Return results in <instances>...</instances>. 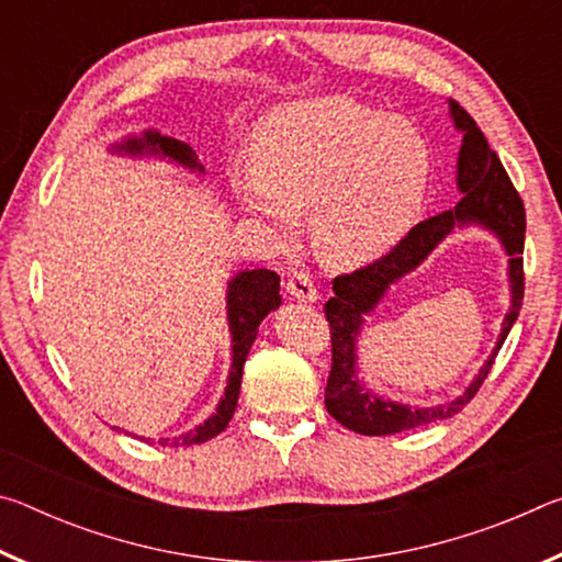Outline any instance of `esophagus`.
I'll return each mask as SVG.
<instances>
[{"label": "esophagus", "instance_id": "34e87169", "mask_svg": "<svg viewBox=\"0 0 562 562\" xmlns=\"http://www.w3.org/2000/svg\"><path fill=\"white\" fill-rule=\"evenodd\" d=\"M284 290H288V294L292 300L297 302H317L319 300V292L315 288V282H312L310 274L304 272H294L292 278L288 280V284H284Z\"/></svg>", "mask_w": 562, "mask_h": 562}]
</instances>
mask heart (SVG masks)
Returning a JSON list of instances; mask_svg holds the SVG:
<instances>
[{
    "mask_svg": "<svg viewBox=\"0 0 562 562\" xmlns=\"http://www.w3.org/2000/svg\"><path fill=\"white\" fill-rule=\"evenodd\" d=\"M252 160L255 170L233 176L240 205L284 243L312 213V243L335 268L374 262L402 243L434 176L416 123L347 97L274 111L255 133Z\"/></svg>",
    "mask_w": 562,
    "mask_h": 562,
    "instance_id": "obj_1",
    "label": "heart"
}]
</instances>
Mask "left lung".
<instances>
[{
	"instance_id": "8db88e82",
	"label": "left lung",
	"mask_w": 562,
	"mask_h": 562,
	"mask_svg": "<svg viewBox=\"0 0 562 562\" xmlns=\"http://www.w3.org/2000/svg\"><path fill=\"white\" fill-rule=\"evenodd\" d=\"M449 113L453 126L463 133L459 164H456V186L463 193L461 201L451 211H443L412 227L404 240L392 252H386L384 258L349 274H339L331 282L335 297H329L325 304L331 335V369L325 389V404L327 412L341 426H347L349 431L364 436H389L459 414L471 402L473 394L479 392L483 379L488 376L493 359H496L510 327L518 319L522 290H526V278H522L526 211H522V201L518 190L513 188L501 158L493 154L475 121L456 101H449ZM465 224H479L496 234L509 255L512 310L504 318L497 347L470 389L453 403L436 407H408L376 397L358 379L356 341L363 326V317L375 308L394 281L413 271L428 257L446 234Z\"/></svg>"
}]
</instances>
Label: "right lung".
Wrapping results in <instances>:
<instances>
[{
    "mask_svg": "<svg viewBox=\"0 0 562 562\" xmlns=\"http://www.w3.org/2000/svg\"><path fill=\"white\" fill-rule=\"evenodd\" d=\"M111 150L119 156L131 158H166L188 170H193V173H205V168L201 166V160H198L193 148L183 144V140L160 136L158 131H144L140 136L123 138L119 144H113ZM280 302V274L272 270H245L237 272L235 278L227 282V325H231L233 337V364L231 374H227L225 394L211 418H205V422L201 426H195V429L173 436V439H158L160 446L205 443L207 439H213V436L225 431L227 422H231L235 414L237 396H240L247 351H250L255 337H258L260 322L268 317L272 310H278ZM113 429H116V426H113ZM140 441L154 443L150 439H144V436H140Z\"/></svg>",
    "mask_w": 562,
    "mask_h": 562,
    "instance_id": "add662e5",
    "label": "right lung"
}]
</instances>
